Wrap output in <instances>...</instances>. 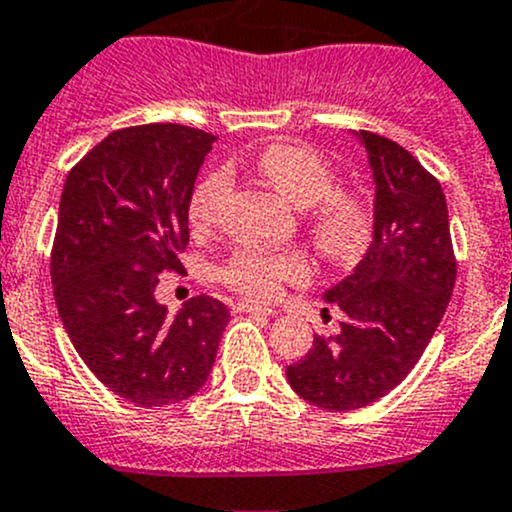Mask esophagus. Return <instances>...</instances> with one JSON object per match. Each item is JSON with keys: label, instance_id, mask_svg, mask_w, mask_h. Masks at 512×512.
<instances>
[{"label": "esophagus", "instance_id": "obj_1", "mask_svg": "<svg viewBox=\"0 0 512 512\" xmlns=\"http://www.w3.org/2000/svg\"><path fill=\"white\" fill-rule=\"evenodd\" d=\"M237 312H250V314H265V317H272L277 314L272 307H262V304H252V302H237Z\"/></svg>", "mask_w": 512, "mask_h": 512}]
</instances>
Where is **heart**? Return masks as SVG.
<instances>
[{"instance_id": "heart-1", "label": "heart", "mask_w": 512, "mask_h": 512, "mask_svg": "<svg viewBox=\"0 0 512 512\" xmlns=\"http://www.w3.org/2000/svg\"><path fill=\"white\" fill-rule=\"evenodd\" d=\"M257 170L294 208H307V230L324 255L352 260L364 250L374 215L369 203L356 193L334 190L337 173L327 158L297 143H272L257 156ZM225 190V170H213L195 185L188 200V223L193 230H208L215 223ZM307 275L309 262L302 252L265 247H242L218 270L220 282L257 302L275 299L282 285Z\"/></svg>"}]
</instances>
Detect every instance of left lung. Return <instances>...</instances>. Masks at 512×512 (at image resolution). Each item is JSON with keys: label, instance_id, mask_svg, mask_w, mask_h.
Returning a JSON list of instances; mask_svg holds the SVG:
<instances>
[{"label": "left lung", "instance_id": "left-lung-1", "mask_svg": "<svg viewBox=\"0 0 512 512\" xmlns=\"http://www.w3.org/2000/svg\"><path fill=\"white\" fill-rule=\"evenodd\" d=\"M374 175V235L349 277L324 292L344 312L339 334L314 337L287 381L304 401L354 411L401 384L441 324L456 257L441 183L399 143L354 133Z\"/></svg>", "mask_w": 512, "mask_h": 512}]
</instances>
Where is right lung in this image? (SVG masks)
Masks as SVG:
<instances>
[{
	"mask_svg": "<svg viewBox=\"0 0 512 512\" xmlns=\"http://www.w3.org/2000/svg\"><path fill=\"white\" fill-rule=\"evenodd\" d=\"M215 136L178 123L113 131L71 168L59 203L51 285L71 344L103 386L168 406L208 381L230 312L200 294L175 317L158 275L180 272L188 200Z\"/></svg>",
	"mask_w": 512,
	"mask_h": 512,
	"instance_id": "obj_1",
	"label": "right lung"
}]
</instances>
